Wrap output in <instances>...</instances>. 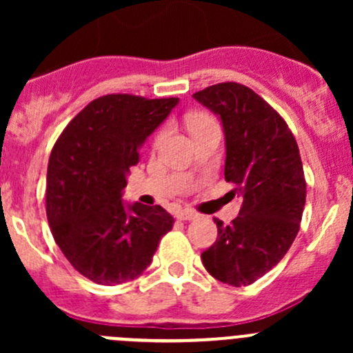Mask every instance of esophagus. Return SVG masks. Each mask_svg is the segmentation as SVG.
<instances>
[{"mask_svg": "<svg viewBox=\"0 0 353 353\" xmlns=\"http://www.w3.org/2000/svg\"><path fill=\"white\" fill-rule=\"evenodd\" d=\"M176 215L179 220H196L198 219V213H194L193 210H179Z\"/></svg>", "mask_w": 353, "mask_h": 353, "instance_id": "obj_1", "label": "esophagus"}]
</instances>
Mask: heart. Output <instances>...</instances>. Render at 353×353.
<instances>
[{
    "label": "heart",
    "instance_id": "b5f03b06",
    "mask_svg": "<svg viewBox=\"0 0 353 353\" xmlns=\"http://www.w3.org/2000/svg\"><path fill=\"white\" fill-rule=\"evenodd\" d=\"M210 119H212V117L205 116V114H191V116L186 117V124H188V128H190V131H193L194 128L201 126V124H205V123H208ZM163 137H165V130H160L159 133H157V137L154 140V147L155 148L159 147L160 143H162Z\"/></svg>",
    "mask_w": 353,
    "mask_h": 353
}]
</instances>
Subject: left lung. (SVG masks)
I'll return each instance as SVG.
<instances>
[{"instance_id":"obj_1","label":"left lung","mask_w":353,"mask_h":353,"mask_svg":"<svg viewBox=\"0 0 353 353\" xmlns=\"http://www.w3.org/2000/svg\"><path fill=\"white\" fill-rule=\"evenodd\" d=\"M220 117L225 181L241 196L239 215L201 252L206 272L234 287L251 285L287 254L301 227L305 179L297 141L283 117L256 92L225 81L193 94Z\"/></svg>"}]
</instances>
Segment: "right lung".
<instances>
[{"label": "right lung", "mask_w": 353, "mask_h": 353, "mask_svg": "<svg viewBox=\"0 0 353 353\" xmlns=\"http://www.w3.org/2000/svg\"><path fill=\"white\" fill-rule=\"evenodd\" d=\"M179 99L110 94L92 101L54 143L46 213L56 244L78 273L101 285L138 279L174 219L160 205H124L138 148Z\"/></svg>", "instance_id": "add662e5"}]
</instances>
